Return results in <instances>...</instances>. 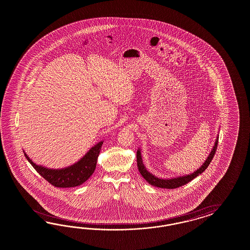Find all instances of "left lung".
Here are the masks:
<instances>
[{
    "label": "left lung",
    "mask_w": 250,
    "mask_h": 250,
    "mask_svg": "<svg viewBox=\"0 0 250 250\" xmlns=\"http://www.w3.org/2000/svg\"><path fill=\"white\" fill-rule=\"evenodd\" d=\"M217 145H218V136L215 140V144L212 147V151L210 153V155L208 156V158L205 160V163L202 165L201 167H199L197 170H195L191 174L181 176V177H177V178H171V179H159L158 177L154 176L149 171L146 170V167L143 164L140 149H138L136 152L137 167H138V170H139L140 174L142 175V177L144 178L145 180L153 186L159 187V188H163V189H176V188L181 187L182 185L187 184L188 182L192 181L193 179L196 178L197 176L202 174L205 171V169L209 166V164L211 163L212 159H213V156H214L216 148H217Z\"/></svg>",
    "instance_id": "8db88e82"
}]
</instances>
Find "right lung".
Here are the masks:
<instances>
[{
    "label": "right lung",
    "mask_w": 250,
    "mask_h": 250,
    "mask_svg": "<svg viewBox=\"0 0 250 250\" xmlns=\"http://www.w3.org/2000/svg\"><path fill=\"white\" fill-rule=\"evenodd\" d=\"M102 146L103 141L92 146L83 158L74 165L61 169L46 168L45 167L37 165L24 152L23 153L31 165L45 181L58 188H71L82 185L94 172Z\"/></svg>",
    "instance_id": "add662e5"
}]
</instances>
